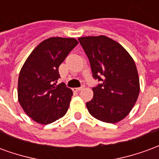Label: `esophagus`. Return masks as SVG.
<instances>
[{
    "mask_svg": "<svg viewBox=\"0 0 159 159\" xmlns=\"http://www.w3.org/2000/svg\"><path fill=\"white\" fill-rule=\"evenodd\" d=\"M83 89V87H80V88H75V89H73V90H74V91H76V92H79V91H81Z\"/></svg>",
    "mask_w": 159,
    "mask_h": 159,
    "instance_id": "34e87169",
    "label": "esophagus"
}]
</instances>
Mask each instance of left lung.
Segmentation results:
<instances>
[{
    "label": "left lung",
    "mask_w": 159,
    "mask_h": 159,
    "mask_svg": "<svg viewBox=\"0 0 159 159\" xmlns=\"http://www.w3.org/2000/svg\"><path fill=\"white\" fill-rule=\"evenodd\" d=\"M78 41L89 59L93 97L86 107L96 119L115 123L129 113L140 93V80L133 58L118 42L106 36H84Z\"/></svg>",
    "instance_id": "1"
}]
</instances>
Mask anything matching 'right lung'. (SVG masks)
<instances>
[{"label":"right lung","mask_w":159,"mask_h":159,"mask_svg":"<svg viewBox=\"0 0 159 159\" xmlns=\"http://www.w3.org/2000/svg\"><path fill=\"white\" fill-rule=\"evenodd\" d=\"M78 42L50 37L33 50L19 72L18 98L23 110L35 122L49 124L64 117L73 95L65 83L56 85L59 67Z\"/></svg>","instance_id":"obj_1"}]
</instances>
